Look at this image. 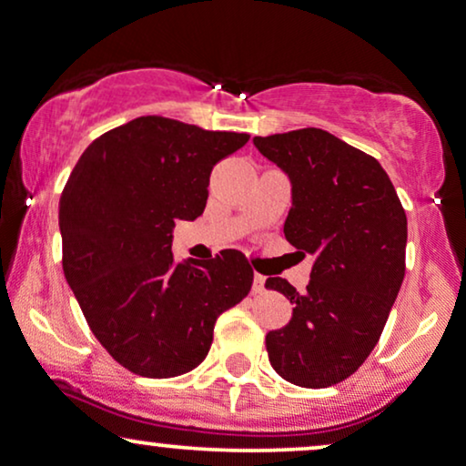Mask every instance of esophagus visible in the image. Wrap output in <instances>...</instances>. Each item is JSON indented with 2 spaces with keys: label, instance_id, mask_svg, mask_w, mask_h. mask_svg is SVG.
Here are the masks:
<instances>
[{
  "label": "esophagus",
  "instance_id": "34e87169",
  "mask_svg": "<svg viewBox=\"0 0 466 466\" xmlns=\"http://www.w3.org/2000/svg\"><path fill=\"white\" fill-rule=\"evenodd\" d=\"M263 289H266V277L255 274V279H252V294H261Z\"/></svg>",
  "mask_w": 466,
  "mask_h": 466
}]
</instances>
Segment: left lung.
<instances>
[{
	"mask_svg": "<svg viewBox=\"0 0 466 466\" xmlns=\"http://www.w3.org/2000/svg\"><path fill=\"white\" fill-rule=\"evenodd\" d=\"M255 147L291 181L285 238L313 257L298 294L285 279L268 289L294 304L289 324L269 330V363L287 382L324 389L365 363L382 335L406 269V214L371 155L324 129L257 136Z\"/></svg>",
	"mask_w": 466,
	"mask_h": 466,
	"instance_id": "left-lung-1",
	"label": "left lung"
}]
</instances>
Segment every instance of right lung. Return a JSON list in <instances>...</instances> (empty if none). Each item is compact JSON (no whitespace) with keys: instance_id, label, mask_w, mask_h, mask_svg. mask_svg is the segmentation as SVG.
I'll list each match as a JSON object with an SVG mask.
<instances>
[{"instance_id":"1","label":"right lung","mask_w":466,"mask_h":466,"mask_svg":"<svg viewBox=\"0 0 466 466\" xmlns=\"http://www.w3.org/2000/svg\"><path fill=\"white\" fill-rule=\"evenodd\" d=\"M248 137L140 116L96 137L62 189L66 283L101 346L137 376L203 363L218 315L248 296L239 250L181 263L170 250L175 220L203 214L211 170Z\"/></svg>"}]
</instances>
